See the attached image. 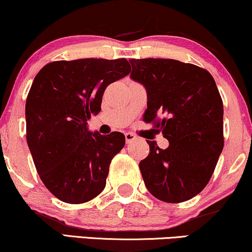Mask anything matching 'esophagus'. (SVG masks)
<instances>
[{
    "mask_svg": "<svg viewBox=\"0 0 252 252\" xmlns=\"http://www.w3.org/2000/svg\"><path fill=\"white\" fill-rule=\"evenodd\" d=\"M125 139H126V143H130V142H133L134 140H136V136L132 133H126Z\"/></svg>",
    "mask_w": 252,
    "mask_h": 252,
    "instance_id": "34e87169",
    "label": "esophagus"
}]
</instances>
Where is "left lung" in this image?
Returning <instances> with one entry per match:
<instances>
[{
	"label": "left lung",
	"mask_w": 252,
	"mask_h": 252,
	"mask_svg": "<svg viewBox=\"0 0 252 252\" xmlns=\"http://www.w3.org/2000/svg\"><path fill=\"white\" fill-rule=\"evenodd\" d=\"M129 62L130 78L147 90L143 120L169 141L166 149L147 141L150 152L139 164L146 188L162 201L189 200L210 182L223 149V104L214 78L172 59Z\"/></svg>",
	"instance_id": "left-lung-1"
}]
</instances>
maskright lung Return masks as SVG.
<instances>
[{
  "mask_svg": "<svg viewBox=\"0 0 252 252\" xmlns=\"http://www.w3.org/2000/svg\"><path fill=\"white\" fill-rule=\"evenodd\" d=\"M126 59L54 61L39 70L25 105L26 141L45 186L61 201L83 204L104 190L123 133L88 129L109 84L127 76Z\"/></svg>",
  "mask_w": 252,
  "mask_h": 252,
  "instance_id": "add662e5",
  "label": "right lung"
}]
</instances>
